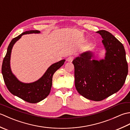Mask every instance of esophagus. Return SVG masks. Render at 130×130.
I'll list each match as a JSON object with an SVG mask.
<instances>
[{
  "label": "esophagus",
  "mask_w": 130,
  "mask_h": 130,
  "mask_svg": "<svg viewBox=\"0 0 130 130\" xmlns=\"http://www.w3.org/2000/svg\"><path fill=\"white\" fill-rule=\"evenodd\" d=\"M74 56H69V57L68 59H67V61H69V62H72L73 61V59H74Z\"/></svg>",
  "instance_id": "obj_1"
}]
</instances>
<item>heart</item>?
Returning <instances> with one entry per match:
<instances>
[{
	"mask_svg": "<svg viewBox=\"0 0 130 130\" xmlns=\"http://www.w3.org/2000/svg\"><path fill=\"white\" fill-rule=\"evenodd\" d=\"M89 45H90V43H89Z\"/></svg>",
	"mask_w": 130,
	"mask_h": 130,
	"instance_id": "heart-1",
	"label": "heart"
}]
</instances>
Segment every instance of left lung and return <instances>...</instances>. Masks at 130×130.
I'll list each match as a JSON object with an SVG mask.
<instances>
[{"mask_svg": "<svg viewBox=\"0 0 130 130\" xmlns=\"http://www.w3.org/2000/svg\"><path fill=\"white\" fill-rule=\"evenodd\" d=\"M103 40L104 59H93L94 53L87 51L73 61L76 89L85 98L100 101L117 93L125 83L128 65L124 47L111 33L96 32Z\"/></svg>", "mask_w": 130, "mask_h": 130, "instance_id": "1", "label": "left lung"}]
</instances>
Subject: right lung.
Here are the masks:
<instances>
[{
    "label": "right lung",
    "mask_w": 130,
    "mask_h": 130,
    "mask_svg": "<svg viewBox=\"0 0 130 130\" xmlns=\"http://www.w3.org/2000/svg\"><path fill=\"white\" fill-rule=\"evenodd\" d=\"M37 30H31L23 32L14 38L8 47L6 55L2 63V73L4 83L9 92L14 95L31 103H36L43 100L48 95L52 87V76L57 70L61 67L65 60L54 63L37 80L29 83H23L17 78L10 68V56L13 47L15 43L24 35L40 34Z\"/></svg>",
    "instance_id": "add662e5"
}]
</instances>
